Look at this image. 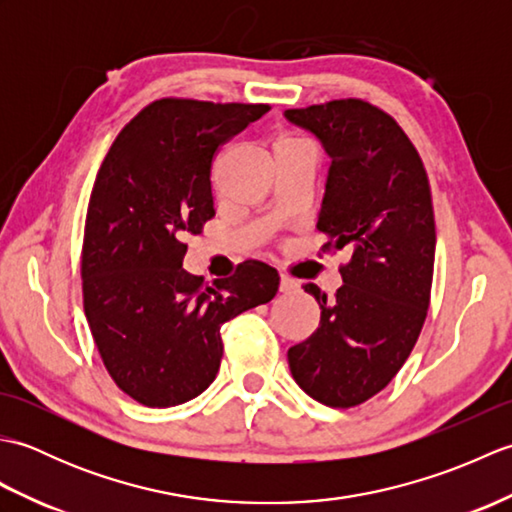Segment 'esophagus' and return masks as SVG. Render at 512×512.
<instances>
[{
    "label": "esophagus",
    "instance_id": "obj_1",
    "mask_svg": "<svg viewBox=\"0 0 512 512\" xmlns=\"http://www.w3.org/2000/svg\"><path fill=\"white\" fill-rule=\"evenodd\" d=\"M297 288H299V284L292 277H288V275H281L279 277V290L281 292H286V295H290V292H297Z\"/></svg>",
    "mask_w": 512,
    "mask_h": 512
}]
</instances>
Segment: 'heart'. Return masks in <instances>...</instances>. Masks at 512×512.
Masks as SVG:
<instances>
[{"mask_svg":"<svg viewBox=\"0 0 512 512\" xmlns=\"http://www.w3.org/2000/svg\"><path fill=\"white\" fill-rule=\"evenodd\" d=\"M279 140H303V138H297V136H281Z\"/></svg>","mask_w":512,"mask_h":512,"instance_id":"heart-1","label":"heart"}]
</instances>
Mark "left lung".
Instances as JSON below:
<instances>
[{
  "mask_svg": "<svg viewBox=\"0 0 512 512\" xmlns=\"http://www.w3.org/2000/svg\"><path fill=\"white\" fill-rule=\"evenodd\" d=\"M330 156L317 228L323 250L347 248L332 301L303 286L321 308L319 328L288 350L292 378L314 400L347 409L376 396L405 365L427 319L436 222L429 178L400 125L358 99L286 110Z\"/></svg>",
  "mask_w": 512,
  "mask_h": 512,
  "instance_id": "1",
  "label": "left lung"
}]
</instances>
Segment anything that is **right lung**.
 Instances as JSON below:
<instances>
[{
	"instance_id": "1",
	"label": "right lung",
	"mask_w": 512,
	"mask_h": 512,
	"mask_svg": "<svg viewBox=\"0 0 512 512\" xmlns=\"http://www.w3.org/2000/svg\"><path fill=\"white\" fill-rule=\"evenodd\" d=\"M268 105L160 99L123 127L88 204L83 308L103 365L145 407H176L209 387L222 361L220 328L277 295L257 259L206 286L182 268L184 237L215 215L213 156Z\"/></svg>"
}]
</instances>
